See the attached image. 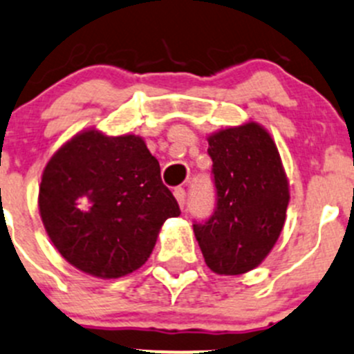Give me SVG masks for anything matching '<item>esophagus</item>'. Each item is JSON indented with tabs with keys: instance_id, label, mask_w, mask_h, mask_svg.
Returning <instances> with one entry per match:
<instances>
[{
	"instance_id": "34e87169",
	"label": "esophagus",
	"mask_w": 354,
	"mask_h": 354,
	"mask_svg": "<svg viewBox=\"0 0 354 354\" xmlns=\"http://www.w3.org/2000/svg\"><path fill=\"white\" fill-rule=\"evenodd\" d=\"M173 195H174V198H176V202L180 203V207L183 208V207H185V198H187V193H185V189L181 188V187L174 188Z\"/></svg>"
}]
</instances>
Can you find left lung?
Here are the masks:
<instances>
[{"mask_svg":"<svg viewBox=\"0 0 354 354\" xmlns=\"http://www.w3.org/2000/svg\"><path fill=\"white\" fill-rule=\"evenodd\" d=\"M217 208L193 225L214 273L243 274L261 265L285 225L290 187L270 132L256 122L210 133Z\"/></svg>","mask_w":354,"mask_h":354,"instance_id":"1","label":"left lung"}]
</instances>
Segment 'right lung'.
I'll return each mask as SVG.
<instances>
[{"instance_id":"obj_1","label":"right lung","mask_w":354,"mask_h":354,"mask_svg":"<svg viewBox=\"0 0 354 354\" xmlns=\"http://www.w3.org/2000/svg\"><path fill=\"white\" fill-rule=\"evenodd\" d=\"M39 210L59 254L105 280L139 270L166 218L181 214L142 137L96 129L76 133L49 159Z\"/></svg>"}]
</instances>
